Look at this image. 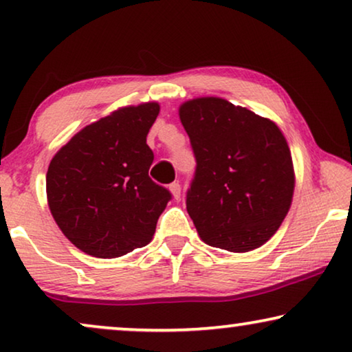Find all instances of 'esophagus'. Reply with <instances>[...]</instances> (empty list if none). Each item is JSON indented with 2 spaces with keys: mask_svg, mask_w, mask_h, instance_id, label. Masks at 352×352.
I'll return each mask as SVG.
<instances>
[{
  "mask_svg": "<svg viewBox=\"0 0 352 352\" xmlns=\"http://www.w3.org/2000/svg\"><path fill=\"white\" fill-rule=\"evenodd\" d=\"M170 190H171V194H173V197H175L176 200L181 199V186H179V182H173V184H170Z\"/></svg>",
  "mask_w": 352,
  "mask_h": 352,
  "instance_id": "esophagus-1",
  "label": "esophagus"
}]
</instances>
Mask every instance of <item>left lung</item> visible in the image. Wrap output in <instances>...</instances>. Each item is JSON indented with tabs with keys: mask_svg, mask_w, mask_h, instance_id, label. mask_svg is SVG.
I'll return each instance as SVG.
<instances>
[{
	"mask_svg": "<svg viewBox=\"0 0 352 352\" xmlns=\"http://www.w3.org/2000/svg\"><path fill=\"white\" fill-rule=\"evenodd\" d=\"M197 168L187 213L211 247L245 253L266 243L290 210L295 171L287 139L269 118L221 98L179 107Z\"/></svg>",
	"mask_w": 352,
	"mask_h": 352,
	"instance_id": "obj_1",
	"label": "left lung"
}]
</instances>
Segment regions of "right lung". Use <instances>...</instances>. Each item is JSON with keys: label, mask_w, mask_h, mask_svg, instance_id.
Returning <instances> with one entry per match:
<instances>
[{"label": "right lung", "mask_w": 352, "mask_h": 352, "mask_svg": "<svg viewBox=\"0 0 352 352\" xmlns=\"http://www.w3.org/2000/svg\"><path fill=\"white\" fill-rule=\"evenodd\" d=\"M157 102L129 105L88 124L52 157L46 175L51 214L76 248L118 258L146 247L171 200L148 177L147 134Z\"/></svg>", "instance_id": "obj_1"}]
</instances>
